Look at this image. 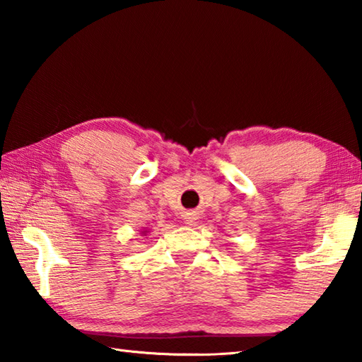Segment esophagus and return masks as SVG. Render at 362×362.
<instances>
[{"mask_svg":"<svg viewBox=\"0 0 362 362\" xmlns=\"http://www.w3.org/2000/svg\"><path fill=\"white\" fill-rule=\"evenodd\" d=\"M185 223H188V225H192V223H193V217H189V216H188V217L185 218Z\"/></svg>","mask_w":362,"mask_h":362,"instance_id":"esophagus-1","label":"esophagus"}]
</instances>
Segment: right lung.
<instances>
[{
  "label": "right lung",
  "mask_w": 362,
  "mask_h": 362,
  "mask_svg": "<svg viewBox=\"0 0 362 362\" xmlns=\"http://www.w3.org/2000/svg\"><path fill=\"white\" fill-rule=\"evenodd\" d=\"M144 233H146V231H144Z\"/></svg>",
  "instance_id": "1"
}]
</instances>
